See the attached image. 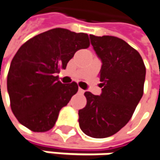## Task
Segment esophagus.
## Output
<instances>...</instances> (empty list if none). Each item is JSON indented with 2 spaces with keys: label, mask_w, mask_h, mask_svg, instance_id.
Listing matches in <instances>:
<instances>
[{
  "label": "esophagus",
  "mask_w": 160,
  "mask_h": 160,
  "mask_svg": "<svg viewBox=\"0 0 160 160\" xmlns=\"http://www.w3.org/2000/svg\"><path fill=\"white\" fill-rule=\"evenodd\" d=\"M79 93H80V94H83V93H84V89L79 88Z\"/></svg>",
  "instance_id": "34e87169"
}]
</instances>
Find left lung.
Listing matches in <instances>:
<instances>
[{"label": "left lung", "instance_id": "left-lung-1", "mask_svg": "<svg viewBox=\"0 0 160 160\" xmlns=\"http://www.w3.org/2000/svg\"><path fill=\"white\" fill-rule=\"evenodd\" d=\"M101 61V94L84 93L87 104L79 110L80 129L88 136L103 138L114 135L132 117L143 95L146 68L139 53L114 36L89 35Z\"/></svg>", "mask_w": 160, "mask_h": 160}]
</instances>
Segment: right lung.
Returning <instances> with one entry per match:
<instances>
[{
	"mask_svg": "<svg viewBox=\"0 0 160 160\" xmlns=\"http://www.w3.org/2000/svg\"><path fill=\"white\" fill-rule=\"evenodd\" d=\"M89 46L86 33L56 28L41 33L18 50L11 62L7 89L19 122L34 132L53 128L59 112L77 93L76 82L64 85L56 73L75 52Z\"/></svg>",
	"mask_w": 160,
	"mask_h": 160,
	"instance_id": "obj_1",
	"label": "right lung"
}]
</instances>
